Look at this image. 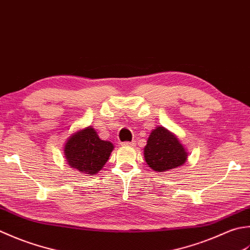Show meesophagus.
I'll use <instances>...</instances> for the list:
<instances>
[{
  "label": "esophagus",
  "mask_w": 250,
  "mask_h": 250,
  "mask_svg": "<svg viewBox=\"0 0 250 250\" xmlns=\"http://www.w3.org/2000/svg\"><path fill=\"white\" fill-rule=\"evenodd\" d=\"M123 146H135V142L134 141H125L122 144Z\"/></svg>",
  "instance_id": "obj_1"
}]
</instances>
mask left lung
<instances>
[{
	"mask_svg": "<svg viewBox=\"0 0 250 250\" xmlns=\"http://www.w3.org/2000/svg\"><path fill=\"white\" fill-rule=\"evenodd\" d=\"M144 152L146 164L159 172L180 167L188 159V152L177 136L162 126L151 131Z\"/></svg>",
	"mask_w": 250,
	"mask_h": 250,
	"instance_id": "left-lung-1",
	"label": "left lung"
}]
</instances>
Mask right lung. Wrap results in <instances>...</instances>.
<instances>
[{"label": "right lung", "instance_id": "1", "mask_svg": "<svg viewBox=\"0 0 250 250\" xmlns=\"http://www.w3.org/2000/svg\"><path fill=\"white\" fill-rule=\"evenodd\" d=\"M114 146L99 138L91 126L71 135L64 145L68 164L87 176L95 175L104 168Z\"/></svg>", "mask_w": 250, "mask_h": 250}]
</instances>
